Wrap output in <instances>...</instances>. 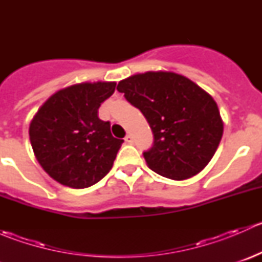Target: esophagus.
<instances>
[{"label":"esophagus","mask_w":262,"mask_h":262,"mask_svg":"<svg viewBox=\"0 0 262 262\" xmlns=\"http://www.w3.org/2000/svg\"><path fill=\"white\" fill-rule=\"evenodd\" d=\"M124 141H125L126 143H129V144H130V143H133V137H132L130 134H126V136H125V138H124Z\"/></svg>","instance_id":"34e87169"}]
</instances>
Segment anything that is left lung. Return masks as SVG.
<instances>
[{
    "mask_svg": "<svg viewBox=\"0 0 262 262\" xmlns=\"http://www.w3.org/2000/svg\"><path fill=\"white\" fill-rule=\"evenodd\" d=\"M139 109L153 133L144 150L148 167L172 180H185L209 163L223 136V121L209 94L173 72H146L116 87Z\"/></svg>",
    "mask_w": 262,
    "mask_h": 262,
    "instance_id": "1",
    "label": "left lung"
}]
</instances>
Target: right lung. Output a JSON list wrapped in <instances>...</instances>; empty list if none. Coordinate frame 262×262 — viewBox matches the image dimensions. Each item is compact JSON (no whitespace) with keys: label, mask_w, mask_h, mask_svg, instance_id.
I'll return each instance as SVG.
<instances>
[{"label":"right lung","mask_w":262,"mask_h":262,"mask_svg":"<svg viewBox=\"0 0 262 262\" xmlns=\"http://www.w3.org/2000/svg\"><path fill=\"white\" fill-rule=\"evenodd\" d=\"M115 82L78 83L55 92L29 128L31 147L47 173L59 184L84 189L112 170L123 139L97 115Z\"/></svg>","instance_id":"add662e5"}]
</instances>
